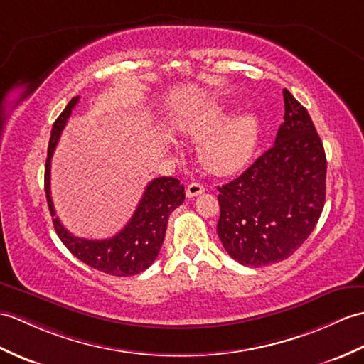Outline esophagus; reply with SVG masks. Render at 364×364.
Listing matches in <instances>:
<instances>
[{"mask_svg":"<svg viewBox=\"0 0 364 364\" xmlns=\"http://www.w3.org/2000/svg\"><path fill=\"white\" fill-rule=\"evenodd\" d=\"M203 192H205V188H203L200 183H191L188 188H186V196H188L189 198L197 197V196H200V193H203Z\"/></svg>","mask_w":364,"mask_h":364,"instance_id":"obj_1","label":"esophagus"}]
</instances>
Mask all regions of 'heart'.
Returning <instances> with one entry per match:
<instances>
[{"mask_svg":"<svg viewBox=\"0 0 364 364\" xmlns=\"http://www.w3.org/2000/svg\"><path fill=\"white\" fill-rule=\"evenodd\" d=\"M186 133L192 139L208 140L201 156L210 171L231 175L247 167L256 154L260 125L256 113L239 112L230 117V108L214 105L197 116Z\"/></svg>","mask_w":364,"mask_h":364,"instance_id":"heart-1","label":"heart"}]
</instances>
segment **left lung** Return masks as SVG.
I'll use <instances>...</instances> for the list:
<instances>
[{
    "label": "left lung",
    "mask_w": 364,
    "mask_h": 364,
    "mask_svg": "<svg viewBox=\"0 0 364 364\" xmlns=\"http://www.w3.org/2000/svg\"><path fill=\"white\" fill-rule=\"evenodd\" d=\"M274 146L239 178L218 186L217 234L245 267L285 260L315 230L326 203L327 161L309 112L284 90Z\"/></svg>",
    "instance_id": "1"
}]
</instances>
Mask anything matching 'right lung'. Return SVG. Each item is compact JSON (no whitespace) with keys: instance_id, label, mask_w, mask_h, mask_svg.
<instances>
[{"instance_id":"1","label":"right lung","mask_w":364,"mask_h":364,"mask_svg":"<svg viewBox=\"0 0 364 364\" xmlns=\"http://www.w3.org/2000/svg\"><path fill=\"white\" fill-rule=\"evenodd\" d=\"M79 96L73 97L53 125L45 166V192L48 206L53 215L55 232L65 247L88 267L99 272L125 277L139 274L154 264L167 230V220L173 210L184 201V186L173 176H161L151 180L142 193L139 205L132 218L116 235L105 240H88L75 237L55 217L50 198V159L62 130L73 108L77 105Z\"/></svg>"}]
</instances>
